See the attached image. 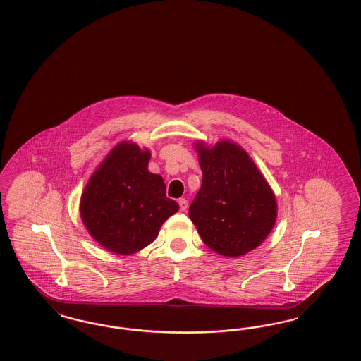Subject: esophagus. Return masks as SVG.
<instances>
[{"label":"esophagus","mask_w":361,"mask_h":361,"mask_svg":"<svg viewBox=\"0 0 361 361\" xmlns=\"http://www.w3.org/2000/svg\"><path fill=\"white\" fill-rule=\"evenodd\" d=\"M178 204H180V209L184 212V211H187V208H188V200H187V199H180V200H178Z\"/></svg>","instance_id":"obj_1"}]
</instances>
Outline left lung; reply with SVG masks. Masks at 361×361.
<instances>
[{"mask_svg": "<svg viewBox=\"0 0 361 361\" xmlns=\"http://www.w3.org/2000/svg\"><path fill=\"white\" fill-rule=\"evenodd\" d=\"M196 149L203 178L189 218L214 252L226 257L246 255L275 224V195L238 145L222 140L211 149L203 143Z\"/></svg>", "mask_w": 361, "mask_h": 361, "instance_id": "1", "label": "left lung"}]
</instances>
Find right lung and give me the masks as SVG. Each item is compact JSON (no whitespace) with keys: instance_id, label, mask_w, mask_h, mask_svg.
I'll list each match as a JSON object with an SVG mask.
<instances>
[{"instance_id":"right-lung-1","label":"right lung","mask_w":361,"mask_h":361,"mask_svg":"<svg viewBox=\"0 0 361 361\" xmlns=\"http://www.w3.org/2000/svg\"><path fill=\"white\" fill-rule=\"evenodd\" d=\"M150 152L121 143L86 184L81 218L90 235L116 255H133L150 245L162 224L178 211L166 197L159 174L147 171Z\"/></svg>"}]
</instances>
